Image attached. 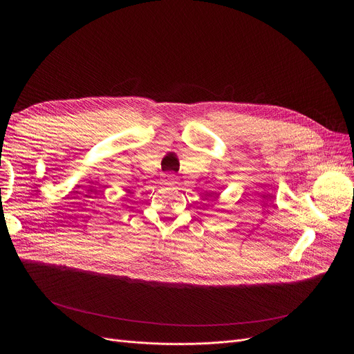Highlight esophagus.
<instances>
[{
	"label": "esophagus",
	"instance_id": "1",
	"mask_svg": "<svg viewBox=\"0 0 354 354\" xmlns=\"http://www.w3.org/2000/svg\"><path fill=\"white\" fill-rule=\"evenodd\" d=\"M162 180H164L165 185H174V183H176V175L168 172V174H165V175L162 176Z\"/></svg>",
	"mask_w": 354,
	"mask_h": 354
}]
</instances>
